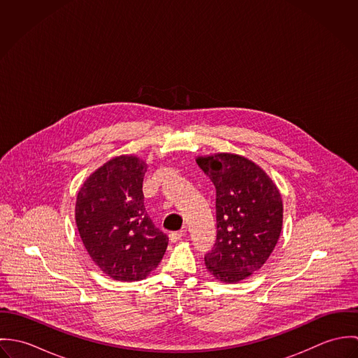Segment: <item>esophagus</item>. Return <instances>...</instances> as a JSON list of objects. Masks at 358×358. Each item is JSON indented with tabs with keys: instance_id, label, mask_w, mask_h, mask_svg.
<instances>
[{
	"instance_id": "1",
	"label": "esophagus",
	"mask_w": 358,
	"mask_h": 358,
	"mask_svg": "<svg viewBox=\"0 0 358 358\" xmlns=\"http://www.w3.org/2000/svg\"><path fill=\"white\" fill-rule=\"evenodd\" d=\"M183 236H185V231H183V230H182V231H173V233L169 234V240H171V243H176V241H179Z\"/></svg>"
}]
</instances>
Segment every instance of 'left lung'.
<instances>
[{"mask_svg": "<svg viewBox=\"0 0 358 358\" xmlns=\"http://www.w3.org/2000/svg\"><path fill=\"white\" fill-rule=\"evenodd\" d=\"M196 161L216 189V243L205 255V266L216 280L238 282L266 263L280 238V190L243 155L216 153Z\"/></svg>", "mask_w": 358, "mask_h": 358, "instance_id": "8db88e82", "label": "left lung"}]
</instances>
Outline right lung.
<instances>
[{
    "label": "right lung",
    "mask_w": 358,
    "mask_h": 358,
    "mask_svg": "<svg viewBox=\"0 0 358 358\" xmlns=\"http://www.w3.org/2000/svg\"><path fill=\"white\" fill-rule=\"evenodd\" d=\"M146 161L118 155L83 183L76 223L83 244L104 274L117 281H141L161 262L168 237L154 226L143 203Z\"/></svg>",
    "instance_id": "add662e5"
}]
</instances>
